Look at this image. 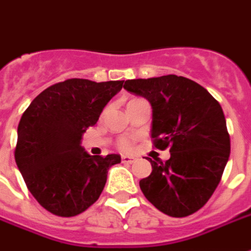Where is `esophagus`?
I'll use <instances>...</instances> for the list:
<instances>
[{
    "label": "esophagus",
    "instance_id": "esophagus-1",
    "mask_svg": "<svg viewBox=\"0 0 251 251\" xmlns=\"http://www.w3.org/2000/svg\"><path fill=\"white\" fill-rule=\"evenodd\" d=\"M136 161H137L136 157H131V156H122V163L133 164V163H136Z\"/></svg>",
    "mask_w": 251,
    "mask_h": 251
}]
</instances>
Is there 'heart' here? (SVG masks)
<instances>
[{
    "label": "heart",
    "mask_w": 251,
    "mask_h": 251,
    "mask_svg": "<svg viewBox=\"0 0 251 251\" xmlns=\"http://www.w3.org/2000/svg\"><path fill=\"white\" fill-rule=\"evenodd\" d=\"M131 147H133L131 141H129V140H121L120 148L122 149V151H130Z\"/></svg>",
    "instance_id": "b5f03b06"
}]
</instances>
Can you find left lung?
<instances>
[{
    "mask_svg": "<svg viewBox=\"0 0 251 251\" xmlns=\"http://www.w3.org/2000/svg\"><path fill=\"white\" fill-rule=\"evenodd\" d=\"M124 88L148 99L154 147L171 152L165 163L151 160L152 174L140 181L142 194L169 216L194 214L214 194L230 157L221 104L204 87L177 75L131 79Z\"/></svg>",
    "mask_w": 251,
    "mask_h": 251,
    "instance_id": "left-lung-1",
    "label": "left lung"
}]
</instances>
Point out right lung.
<instances>
[{"label": "right lung", "mask_w": 251, "mask_h": 251, "mask_svg": "<svg viewBox=\"0 0 251 251\" xmlns=\"http://www.w3.org/2000/svg\"><path fill=\"white\" fill-rule=\"evenodd\" d=\"M124 80L68 79L46 88L20 120L16 164L29 192L57 216H75L102 194L120 154L91 156L82 147L83 133L97 124Z\"/></svg>", "instance_id": "add662e5"}]
</instances>
